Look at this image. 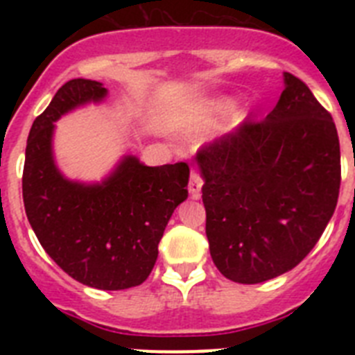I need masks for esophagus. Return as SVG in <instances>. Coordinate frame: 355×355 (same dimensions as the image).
Listing matches in <instances>:
<instances>
[{
	"label": "esophagus",
	"instance_id": "obj_1",
	"mask_svg": "<svg viewBox=\"0 0 355 355\" xmlns=\"http://www.w3.org/2000/svg\"><path fill=\"white\" fill-rule=\"evenodd\" d=\"M200 188H202V178L199 175V172L192 171L190 172V181H188V192H190L192 199H199Z\"/></svg>",
	"mask_w": 355,
	"mask_h": 355
}]
</instances>
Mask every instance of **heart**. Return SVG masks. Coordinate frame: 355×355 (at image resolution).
Returning <instances> with one entry per match:
<instances>
[{
    "label": "heart",
    "mask_w": 355,
    "mask_h": 355,
    "mask_svg": "<svg viewBox=\"0 0 355 355\" xmlns=\"http://www.w3.org/2000/svg\"><path fill=\"white\" fill-rule=\"evenodd\" d=\"M231 108H233V105L229 101H216L213 103L211 106H209L208 114L209 117H216V115H225L227 112H231Z\"/></svg>",
    "instance_id": "1"
}]
</instances>
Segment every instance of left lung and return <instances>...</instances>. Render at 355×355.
Wrapping results in <instances>:
<instances>
[{
    "mask_svg": "<svg viewBox=\"0 0 355 355\" xmlns=\"http://www.w3.org/2000/svg\"><path fill=\"white\" fill-rule=\"evenodd\" d=\"M209 254L224 277L258 284L311 252L340 196V139L302 80L263 121H245L197 153Z\"/></svg>",
    "mask_w": 355,
    "mask_h": 355,
    "instance_id": "left-lung-1",
    "label": "left lung"
}]
</instances>
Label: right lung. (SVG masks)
Returning <instances> with one entry per match:
<instances>
[{
    "label": "right lung",
    "mask_w": 355,
    "mask_h": 355,
    "mask_svg": "<svg viewBox=\"0 0 355 355\" xmlns=\"http://www.w3.org/2000/svg\"><path fill=\"white\" fill-rule=\"evenodd\" d=\"M106 94L99 81L71 80L33 121L23 200L40 245L65 274L97 290H126L149 277L163 231L188 197L190 168L184 162L147 167L124 156L103 183L64 178L53 158V122Z\"/></svg>",
    "instance_id": "obj_1"
}]
</instances>
